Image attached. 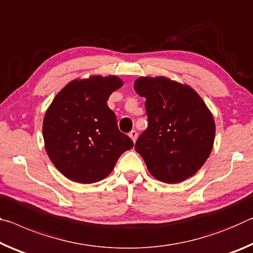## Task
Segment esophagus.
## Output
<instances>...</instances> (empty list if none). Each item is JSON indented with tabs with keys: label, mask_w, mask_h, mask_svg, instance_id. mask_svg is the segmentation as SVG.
<instances>
[{
	"label": "esophagus",
	"mask_w": 253,
	"mask_h": 253,
	"mask_svg": "<svg viewBox=\"0 0 253 253\" xmlns=\"http://www.w3.org/2000/svg\"><path fill=\"white\" fill-rule=\"evenodd\" d=\"M129 136L132 139V141L135 142L136 138H138V132H136L135 130H132V131L130 132V133H129Z\"/></svg>",
	"instance_id": "esophagus-1"
}]
</instances>
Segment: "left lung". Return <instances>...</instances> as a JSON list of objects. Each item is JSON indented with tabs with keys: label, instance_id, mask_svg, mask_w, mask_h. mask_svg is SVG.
I'll return each instance as SVG.
<instances>
[{
	"label": "left lung",
	"instance_id": "left-lung-1",
	"mask_svg": "<svg viewBox=\"0 0 253 253\" xmlns=\"http://www.w3.org/2000/svg\"><path fill=\"white\" fill-rule=\"evenodd\" d=\"M134 89L146 97L148 129L135 142L158 180L180 183L200 170L215 138L213 115L190 86L167 77H140Z\"/></svg>",
	"mask_w": 253,
	"mask_h": 253
}]
</instances>
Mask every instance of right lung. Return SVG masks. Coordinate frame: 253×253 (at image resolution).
Here are the masks:
<instances>
[{
    "instance_id": "right-lung-1",
    "label": "right lung",
    "mask_w": 253,
    "mask_h": 253,
    "mask_svg": "<svg viewBox=\"0 0 253 253\" xmlns=\"http://www.w3.org/2000/svg\"><path fill=\"white\" fill-rule=\"evenodd\" d=\"M122 85L117 76L72 81L48 107L42 124L44 148L68 179L81 184L104 179L120 156L133 148L129 136L120 132L117 117L106 103Z\"/></svg>"
}]
</instances>
